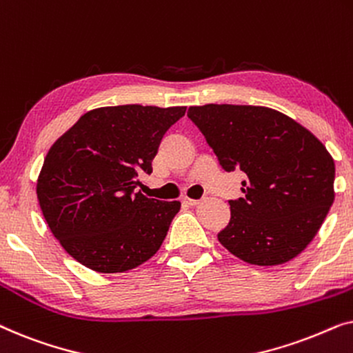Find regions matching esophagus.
Instances as JSON below:
<instances>
[{"mask_svg":"<svg viewBox=\"0 0 353 353\" xmlns=\"http://www.w3.org/2000/svg\"><path fill=\"white\" fill-rule=\"evenodd\" d=\"M199 202L201 201H197V199H190V197H183V204H186V205L194 207V205L199 204Z\"/></svg>","mask_w":353,"mask_h":353,"instance_id":"34e87169","label":"esophagus"}]
</instances>
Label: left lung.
<instances>
[{"instance_id": "obj_1", "label": "left lung", "mask_w": 353, "mask_h": 353, "mask_svg": "<svg viewBox=\"0 0 353 353\" xmlns=\"http://www.w3.org/2000/svg\"><path fill=\"white\" fill-rule=\"evenodd\" d=\"M190 117L225 172L245 173L244 197L230 201L219 233L244 262L273 267L297 257L334 202V161L296 120L262 105H191Z\"/></svg>"}]
</instances>
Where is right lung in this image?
Returning a JSON list of instances; mask_svg holds the SVG:
<instances>
[{"mask_svg": "<svg viewBox=\"0 0 353 353\" xmlns=\"http://www.w3.org/2000/svg\"><path fill=\"white\" fill-rule=\"evenodd\" d=\"M185 105H109L90 110L56 139L37 181L51 233L77 262L123 273L161 249L181 204L146 197L138 176L152 172L163 134Z\"/></svg>", "mask_w": 353, "mask_h": 353, "instance_id": "obj_1", "label": "right lung"}]
</instances>
